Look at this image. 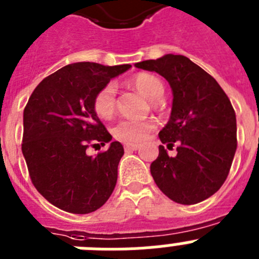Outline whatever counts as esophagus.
<instances>
[{"mask_svg": "<svg viewBox=\"0 0 259 259\" xmlns=\"http://www.w3.org/2000/svg\"><path fill=\"white\" fill-rule=\"evenodd\" d=\"M124 149H125V152L137 150V149H139V145H137V144H132V143H125L124 144Z\"/></svg>", "mask_w": 259, "mask_h": 259, "instance_id": "obj_1", "label": "esophagus"}]
</instances>
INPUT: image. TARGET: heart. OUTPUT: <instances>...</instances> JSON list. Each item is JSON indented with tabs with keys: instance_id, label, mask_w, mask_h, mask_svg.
I'll list each match as a JSON object with an SVG mask.
<instances>
[{
	"instance_id": "obj_1",
	"label": "heart",
	"mask_w": 259,
	"mask_h": 259,
	"mask_svg": "<svg viewBox=\"0 0 259 259\" xmlns=\"http://www.w3.org/2000/svg\"><path fill=\"white\" fill-rule=\"evenodd\" d=\"M132 85L152 102L161 100L164 92L161 80L146 72L136 75L132 79ZM93 109L100 118H111L115 111V87L113 84H107L98 91L93 100ZM154 127L152 120H122L114 128V136L125 143H140Z\"/></svg>"
}]
</instances>
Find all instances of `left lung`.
Segmentation results:
<instances>
[{
    "label": "left lung",
    "instance_id": "left-lung-1",
    "mask_svg": "<svg viewBox=\"0 0 259 259\" xmlns=\"http://www.w3.org/2000/svg\"><path fill=\"white\" fill-rule=\"evenodd\" d=\"M154 71L168 81L172 107L159 140L163 145L150 164L158 188L170 200L194 205L206 200L227 179L236 152V114L217 80L189 58L164 54L158 59L135 63Z\"/></svg>",
    "mask_w": 259,
    "mask_h": 259
}]
</instances>
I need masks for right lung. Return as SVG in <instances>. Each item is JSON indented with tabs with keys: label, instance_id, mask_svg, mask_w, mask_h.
I'll list each match as a JSON object with an SVG mask.
<instances>
[{
	"label": "right lung",
	"instance_id": "obj_1",
	"mask_svg": "<svg viewBox=\"0 0 259 259\" xmlns=\"http://www.w3.org/2000/svg\"><path fill=\"white\" fill-rule=\"evenodd\" d=\"M130 68L71 63L45 77L29 97L23 113L22 152L32 183L54 206L88 214L113 193L124 154L122 144L113 141L96 157L87 155L86 148L113 139L96 114L93 100L110 80Z\"/></svg>",
	"mask_w": 259,
	"mask_h": 259
}]
</instances>
